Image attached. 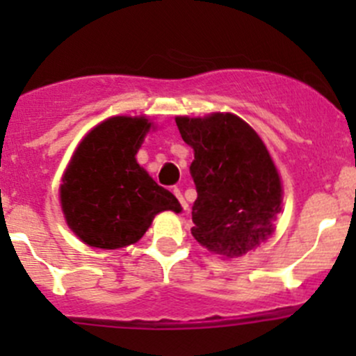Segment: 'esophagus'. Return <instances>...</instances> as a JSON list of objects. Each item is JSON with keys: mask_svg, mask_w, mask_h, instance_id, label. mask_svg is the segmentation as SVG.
<instances>
[{"mask_svg": "<svg viewBox=\"0 0 356 356\" xmlns=\"http://www.w3.org/2000/svg\"><path fill=\"white\" fill-rule=\"evenodd\" d=\"M172 193H174L175 198L179 200V203H181V207L184 208V210H188V203H186V200H184V196H182L181 189H179V188H172Z\"/></svg>", "mask_w": 356, "mask_h": 356, "instance_id": "obj_1", "label": "esophagus"}]
</instances>
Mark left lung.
<instances>
[{
    "instance_id": "obj_1",
    "label": "left lung",
    "mask_w": 356,
    "mask_h": 356,
    "mask_svg": "<svg viewBox=\"0 0 356 356\" xmlns=\"http://www.w3.org/2000/svg\"><path fill=\"white\" fill-rule=\"evenodd\" d=\"M195 149L189 172L198 198L191 234L222 257H241L274 231L282 188L275 165L257 132L232 113L175 118Z\"/></svg>"
}]
</instances>
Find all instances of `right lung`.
I'll return each mask as SVG.
<instances>
[{"instance_id": "1", "label": "right lung", "mask_w": 356, "mask_h": 356, "mask_svg": "<svg viewBox=\"0 0 356 356\" xmlns=\"http://www.w3.org/2000/svg\"><path fill=\"white\" fill-rule=\"evenodd\" d=\"M149 127L143 117L108 118L72 156L60 198L67 224L86 245L103 250L132 245L156 213L181 211L177 198L136 161Z\"/></svg>"}]
</instances>
